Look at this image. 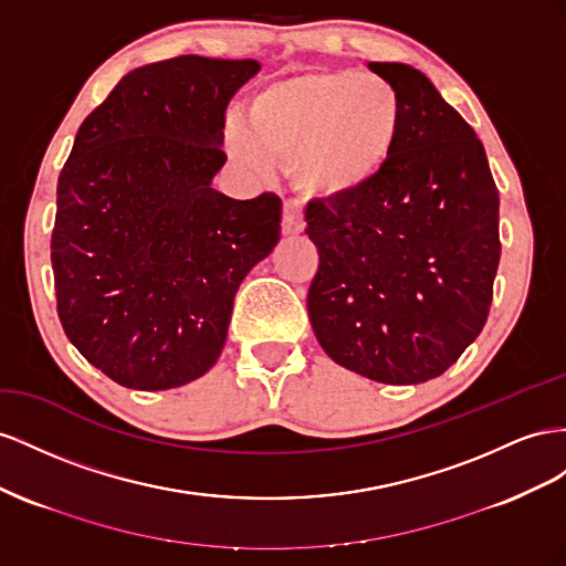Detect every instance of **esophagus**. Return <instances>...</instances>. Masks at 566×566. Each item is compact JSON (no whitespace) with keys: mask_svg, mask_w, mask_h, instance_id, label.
Listing matches in <instances>:
<instances>
[{"mask_svg":"<svg viewBox=\"0 0 566 566\" xmlns=\"http://www.w3.org/2000/svg\"><path fill=\"white\" fill-rule=\"evenodd\" d=\"M305 228L303 218V203L298 199H286L282 211V232L284 234H298Z\"/></svg>","mask_w":566,"mask_h":566,"instance_id":"1","label":"esophagus"}]
</instances>
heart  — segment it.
Masks as SVG:
<instances>
[{
    "mask_svg": "<svg viewBox=\"0 0 566 566\" xmlns=\"http://www.w3.org/2000/svg\"><path fill=\"white\" fill-rule=\"evenodd\" d=\"M406 106L389 80L355 71H303L272 80L228 127V149L255 172L289 164L305 197L348 201L389 170Z\"/></svg>",
    "mask_w": 566,
    "mask_h": 566,
    "instance_id": "1",
    "label": "heart"
}]
</instances>
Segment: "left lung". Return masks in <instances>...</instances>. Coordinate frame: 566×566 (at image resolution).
I'll return each instance as SVG.
<instances>
[{"label":"left lung","instance_id":"8db88e82","mask_svg":"<svg viewBox=\"0 0 566 566\" xmlns=\"http://www.w3.org/2000/svg\"><path fill=\"white\" fill-rule=\"evenodd\" d=\"M367 69L400 92L402 139L360 197L305 208L319 253L308 315L334 363L381 384H422L486 325L500 199L483 144L424 73Z\"/></svg>","mask_w":566,"mask_h":566}]
</instances>
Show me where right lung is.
<instances>
[{
	"mask_svg": "<svg viewBox=\"0 0 566 566\" xmlns=\"http://www.w3.org/2000/svg\"><path fill=\"white\" fill-rule=\"evenodd\" d=\"M253 59L175 56L127 73L59 175L52 268L61 327L87 363L137 391L206 375L241 280L280 241L282 201L213 189L224 111Z\"/></svg>",
	"mask_w": 566,
	"mask_h": 566,
	"instance_id": "obj_1",
	"label": "right lung"
}]
</instances>
